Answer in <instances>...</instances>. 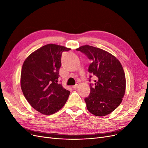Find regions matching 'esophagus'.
Masks as SVG:
<instances>
[{
    "label": "esophagus",
    "mask_w": 148,
    "mask_h": 148,
    "mask_svg": "<svg viewBox=\"0 0 148 148\" xmlns=\"http://www.w3.org/2000/svg\"><path fill=\"white\" fill-rule=\"evenodd\" d=\"M79 83H77L75 84V85H74V86H72V88H73L74 89H77V88L79 86Z\"/></svg>",
    "instance_id": "esophagus-1"
}]
</instances>
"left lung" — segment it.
<instances>
[{
  "label": "left lung",
  "instance_id": "1",
  "mask_svg": "<svg viewBox=\"0 0 148 148\" xmlns=\"http://www.w3.org/2000/svg\"><path fill=\"white\" fill-rule=\"evenodd\" d=\"M77 51L91 60L88 71L97 77L95 84H89L90 94L84 99L88 110L99 117L109 114L120 104L125 95L126 79L122 65L115 56L99 48L85 45Z\"/></svg>",
  "mask_w": 148,
  "mask_h": 148
}]
</instances>
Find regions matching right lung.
<instances>
[{"mask_svg":"<svg viewBox=\"0 0 148 148\" xmlns=\"http://www.w3.org/2000/svg\"><path fill=\"white\" fill-rule=\"evenodd\" d=\"M71 49L49 44L26 58L22 66L21 88L33 108L44 115L54 114L65 105L70 91L57 83L63 52Z\"/></svg>","mask_w":148,"mask_h":148,"instance_id":"right-lung-1","label":"right lung"}]
</instances>
